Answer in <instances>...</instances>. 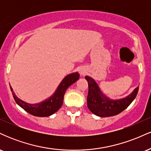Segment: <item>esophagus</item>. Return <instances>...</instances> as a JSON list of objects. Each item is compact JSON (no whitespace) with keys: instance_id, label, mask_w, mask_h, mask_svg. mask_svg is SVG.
I'll list each match as a JSON object with an SVG mask.
<instances>
[{"instance_id":"esophagus-1","label":"esophagus","mask_w":151,"mask_h":151,"mask_svg":"<svg viewBox=\"0 0 151 151\" xmlns=\"http://www.w3.org/2000/svg\"><path fill=\"white\" fill-rule=\"evenodd\" d=\"M79 73L80 74V76H84L86 73V71L84 68H80L79 70Z\"/></svg>"}]
</instances>
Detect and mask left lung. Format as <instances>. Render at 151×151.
<instances>
[{"instance_id":"obj_1","label":"left lung","mask_w":151,"mask_h":151,"mask_svg":"<svg viewBox=\"0 0 151 151\" xmlns=\"http://www.w3.org/2000/svg\"><path fill=\"white\" fill-rule=\"evenodd\" d=\"M85 79L89 86L87 106L91 112L100 117L112 116L120 114L131 104L138 91V86H137L126 97L113 100L102 93L94 79L89 76H86Z\"/></svg>"}]
</instances>
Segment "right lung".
<instances>
[{
    "label": "right lung",
    "mask_w": 151,
    "mask_h": 151,
    "mask_svg": "<svg viewBox=\"0 0 151 151\" xmlns=\"http://www.w3.org/2000/svg\"><path fill=\"white\" fill-rule=\"evenodd\" d=\"M79 79V74L78 72H74L68 74L64 78L57 88L56 91L50 97L47 99L46 100L38 104H31L27 102H25L22 100L17 97L15 93L13 91V88L10 85V90L13 93V98L15 102L20 106L24 110L28 112L29 114L35 116L46 117L52 115L55 112H57L63 104L64 95H65L66 90L70 85L74 84L76 81Z\"/></svg>",
    "instance_id": "add662e5"
}]
</instances>
